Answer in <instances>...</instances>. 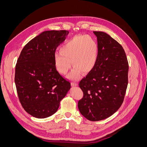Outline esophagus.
<instances>
[{"label":"esophagus","mask_w":147,"mask_h":147,"mask_svg":"<svg viewBox=\"0 0 147 147\" xmlns=\"http://www.w3.org/2000/svg\"><path fill=\"white\" fill-rule=\"evenodd\" d=\"M71 85H72V86H76L78 85V84L76 82H72L71 83Z\"/></svg>","instance_id":"34e87169"}]
</instances>
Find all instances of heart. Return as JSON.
Listing matches in <instances>:
<instances>
[{"label": "heart", "mask_w": 147, "mask_h": 147, "mask_svg": "<svg viewBox=\"0 0 147 147\" xmlns=\"http://www.w3.org/2000/svg\"><path fill=\"white\" fill-rule=\"evenodd\" d=\"M98 55V46L90 36L79 35L70 40L56 52L54 61L56 67L62 74H66L71 67V61L74 67L68 77L77 80L83 73H88L94 67Z\"/></svg>", "instance_id": "heart-1"}]
</instances>
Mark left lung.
<instances>
[{"label":"left lung","mask_w":147,"mask_h":147,"mask_svg":"<svg viewBox=\"0 0 147 147\" xmlns=\"http://www.w3.org/2000/svg\"><path fill=\"white\" fill-rule=\"evenodd\" d=\"M98 55L94 68L79 83L83 92L80 112L90 121L104 119L121 107L128 83L129 65L120 44L109 34L94 31Z\"/></svg>","instance_id":"obj_1"}]
</instances>
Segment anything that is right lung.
<instances>
[{"instance_id":"add662e5","label":"right lung","mask_w":147,"mask_h":147,"mask_svg":"<svg viewBox=\"0 0 147 147\" xmlns=\"http://www.w3.org/2000/svg\"><path fill=\"white\" fill-rule=\"evenodd\" d=\"M68 30H47L29 41L22 50L15 67V82L19 100L26 112L37 118L55 113L70 83L56 69V49Z\"/></svg>"}]
</instances>
